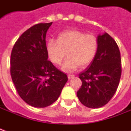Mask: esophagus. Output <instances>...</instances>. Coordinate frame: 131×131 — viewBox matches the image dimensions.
<instances>
[{"label":"esophagus","instance_id":"obj_1","mask_svg":"<svg viewBox=\"0 0 131 131\" xmlns=\"http://www.w3.org/2000/svg\"><path fill=\"white\" fill-rule=\"evenodd\" d=\"M74 75L73 74H68V79H71L72 78H74Z\"/></svg>","mask_w":131,"mask_h":131}]
</instances>
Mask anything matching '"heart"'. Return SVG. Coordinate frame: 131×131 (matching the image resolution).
<instances>
[{"instance_id": "obj_1", "label": "heart", "mask_w": 131, "mask_h": 131, "mask_svg": "<svg viewBox=\"0 0 131 131\" xmlns=\"http://www.w3.org/2000/svg\"><path fill=\"white\" fill-rule=\"evenodd\" d=\"M97 40L93 34H85L78 30H69L60 34L57 40L47 43L50 59L60 65L67 54L68 58L62 67L63 71L71 72L79 67H85L93 61L97 50Z\"/></svg>"}]
</instances>
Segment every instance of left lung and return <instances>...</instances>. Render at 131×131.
<instances>
[{
  "instance_id": "left-lung-1",
  "label": "left lung",
  "mask_w": 131,
  "mask_h": 131,
  "mask_svg": "<svg viewBox=\"0 0 131 131\" xmlns=\"http://www.w3.org/2000/svg\"><path fill=\"white\" fill-rule=\"evenodd\" d=\"M95 57L79 74L82 85L77 97L85 107L100 108L112 99L121 79V54L116 41L107 33L97 36Z\"/></svg>"
}]
</instances>
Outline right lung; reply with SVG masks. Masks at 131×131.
<instances>
[{"instance_id":"add662e5","label":"right lung","mask_w":131,"mask_h":131,"mask_svg":"<svg viewBox=\"0 0 131 131\" xmlns=\"http://www.w3.org/2000/svg\"><path fill=\"white\" fill-rule=\"evenodd\" d=\"M50 23H40L24 31L13 46L10 74L23 100L35 107H46L56 101L67 76L48 60L46 36Z\"/></svg>"}]
</instances>
